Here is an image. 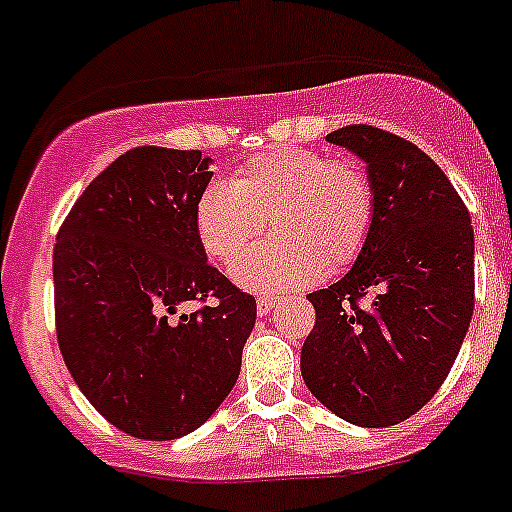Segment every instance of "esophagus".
Returning <instances> with one entry per match:
<instances>
[{
    "instance_id": "1",
    "label": "esophagus",
    "mask_w": 512,
    "mask_h": 512,
    "mask_svg": "<svg viewBox=\"0 0 512 512\" xmlns=\"http://www.w3.org/2000/svg\"><path fill=\"white\" fill-rule=\"evenodd\" d=\"M274 306H276L274 296H261V299L256 301V311H259V316H269Z\"/></svg>"
}]
</instances>
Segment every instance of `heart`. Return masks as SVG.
I'll return each instance as SVG.
<instances>
[{
    "mask_svg": "<svg viewBox=\"0 0 512 512\" xmlns=\"http://www.w3.org/2000/svg\"><path fill=\"white\" fill-rule=\"evenodd\" d=\"M374 211L372 178L362 165L279 145L248 160L231 180L208 183L193 226L203 251L231 266L269 220L282 241L249 252L231 276L241 289L274 294L352 264L372 233Z\"/></svg>",
    "mask_w": 512,
    "mask_h": 512,
    "instance_id": "obj_1",
    "label": "heart"
}]
</instances>
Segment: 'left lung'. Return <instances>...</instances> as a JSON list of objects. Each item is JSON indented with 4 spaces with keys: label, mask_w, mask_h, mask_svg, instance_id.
<instances>
[{
    "label": "left lung",
    "mask_w": 512,
    "mask_h": 512,
    "mask_svg": "<svg viewBox=\"0 0 512 512\" xmlns=\"http://www.w3.org/2000/svg\"><path fill=\"white\" fill-rule=\"evenodd\" d=\"M326 140L367 163L377 211L352 269L309 294L316 324L301 347V377L342 420L389 427L435 397L467 334L475 306L470 213L440 165L410 140L372 125L339 128Z\"/></svg>",
    "instance_id": "obj_1"
}]
</instances>
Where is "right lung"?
Segmentation results:
<instances>
[{"instance_id":"1","label":"right lung","mask_w":512,"mask_h":512,"mask_svg":"<svg viewBox=\"0 0 512 512\" xmlns=\"http://www.w3.org/2000/svg\"><path fill=\"white\" fill-rule=\"evenodd\" d=\"M201 150L143 145L85 188L52 253L57 342L92 407L138 440L198 430L236 384L256 299L208 264ZM213 305L180 315L188 300Z\"/></svg>"}]
</instances>
